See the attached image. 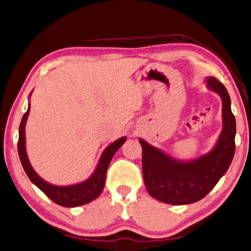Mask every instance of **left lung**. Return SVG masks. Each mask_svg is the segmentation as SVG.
I'll return each instance as SVG.
<instances>
[{"mask_svg": "<svg viewBox=\"0 0 251 251\" xmlns=\"http://www.w3.org/2000/svg\"><path fill=\"white\" fill-rule=\"evenodd\" d=\"M207 87L222 99L223 127L214 148L199 158L180 161L139 138L142 147V174L150 196L169 204H189L205 197L226 173L235 153L236 122L226 88L214 77Z\"/></svg>", "mask_w": 251, "mask_h": 251, "instance_id": "left-lung-1", "label": "left lung"}]
</instances>
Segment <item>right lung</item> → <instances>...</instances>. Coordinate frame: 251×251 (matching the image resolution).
Returning <instances> with one entry per match:
<instances>
[{
    "label": "right lung",
    "mask_w": 251,
    "mask_h": 251,
    "mask_svg": "<svg viewBox=\"0 0 251 251\" xmlns=\"http://www.w3.org/2000/svg\"><path fill=\"white\" fill-rule=\"evenodd\" d=\"M31 95V93H30ZM30 97V96H29ZM29 111H30V103L28 104V110L25 113L21 126H19V136H18V155L21 159L22 165L26 172L29 179L31 183L37 186L42 193L46 194L54 202L66 208H74L78 205H82L89 203L90 201L95 200L102 193L103 187L105 184L106 171L109 168V164L113 156L116 153V151L121 148V146L126 141V137L112 142L110 146H107L102 152L101 158L99 160L95 172L88 179L81 181L75 185L68 186H56L52 185L44 180L39 176L29 162L27 151H26V136H25V127L28 119Z\"/></svg>",
    "instance_id": "obj_1"
}]
</instances>
